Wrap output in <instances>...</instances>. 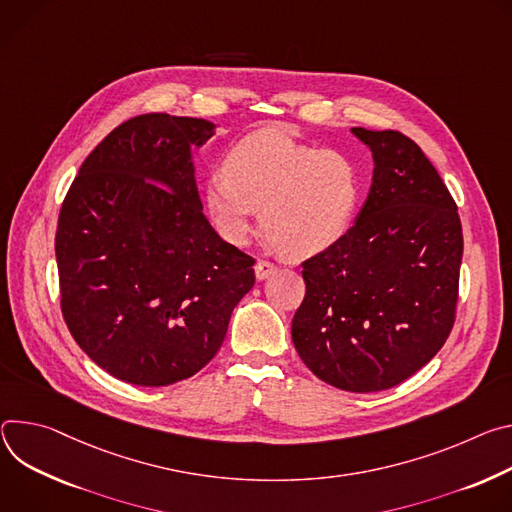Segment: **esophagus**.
Listing matches in <instances>:
<instances>
[{"instance_id":"34e87169","label":"esophagus","mask_w":512,"mask_h":512,"mask_svg":"<svg viewBox=\"0 0 512 512\" xmlns=\"http://www.w3.org/2000/svg\"><path fill=\"white\" fill-rule=\"evenodd\" d=\"M274 270H276V266L272 262H268V260H258L256 266H254V272H256L258 280L268 278L270 274H274Z\"/></svg>"}]
</instances>
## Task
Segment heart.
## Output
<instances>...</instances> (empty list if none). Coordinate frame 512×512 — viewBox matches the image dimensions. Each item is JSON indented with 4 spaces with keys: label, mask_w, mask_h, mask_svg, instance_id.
I'll list each match as a JSON object with an SVG mask.
<instances>
[{
    "label": "heart",
    "mask_w": 512,
    "mask_h": 512,
    "mask_svg": "<svg viewBox=\"0 0 512 512\" xmlns=\"http://www.w3.org/2000/svg\"><path fill=\"white\" fill-rule=\"evenodd\" d=\"M360 179L339 150H317L280 130L242 138L223 158V177L203 187L215 232L234 246L254 234L256 215L272 244L311 258L342 240L356 217Z\"/></svg>",
    "instance_id": "heart-1"
}]
</instances>
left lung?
I'll return each mask as SVG.
<instances>
[{"mask_svg":"<svg viewBox=\"0 0 512 512\" xmlns=\"http://www.w3.org/2000/svg\"><path fill=\"white\" fill-rule=\"evenodd\" d=\"M374 158L368 199L333 248L303 262L293 344L323 382L376 392L401 384L456 321L464 252L458 205L405 134L352 128Z\"/></svg>","mask_w":512,"mask_h":512,"instance_id":"obj_1","label":"left lung"}]
</instances>
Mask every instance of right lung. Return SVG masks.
I'll return each mask as SVG.
<instances>
[{
	"label": "right lung",
	"instance_id": "right-lung-1",
	"mask_svg": "<svg viewBox=\"0 0 512 512\" xmlns=\"http://www.w3.org/2000/svg\"><path fill=\"white\" fill-rule=\"evenodd\" d=\"M215 126L144 113L85 158L56 227L61 309L79 348L138 386L197 374L254 287V258L203 215L191 148Z\"/></svg>",
	"mask_w": 512,
	"mask_h": 512
}]
</instances>
